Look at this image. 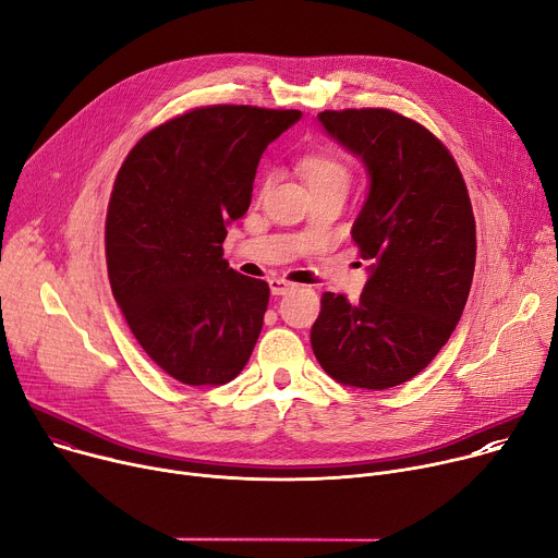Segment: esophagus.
Wrapping results in <instances>:
<instances>
[{
	"label": "esophagus",
	"instance_id": "1",
	"mask_svg": "<svg viewBox=\"0 0 558 558\" xmlns=\"http://www.w3.org/2000/svg\"><path fill=\"white\" fill-rule=\"evenodd\" d=\"M269 289H271L274 295H284L287 291L293 289V282H287V280H282V278H271V280H269Z\"/></svg>",
	"mask_w": 558,
	"mask_h": 558
}]
</instances>
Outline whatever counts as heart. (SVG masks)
Wrapping results in <instances>:
<instances>
[{
	"label": "heart",
	"instance_id": "obj_1",
	"mask_svg": "<svg viewBox=\"0 0 558 558\" xmlns=\"http://www.w3.org/2000/svg\"><path fill=\"white\" fill-rule=\"evenodd\" d=\"M300 173L307 180L312 191L320 189H347L351 182L349 165L333 154H310L300 160ZM267 178L263 180V189L267 186Z\"/></svg>",
	"mask_w": 558,
	"mask_h": 558
}]
</instances>
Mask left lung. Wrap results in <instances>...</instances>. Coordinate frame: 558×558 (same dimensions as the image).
<instances>
[{"instance_id":"obj_1","label":"left lung","mask_w":558,"mask_h":558,"mask_svg":"<svg viewBox=\"0 0 558 558\" xmlns=\"http://www.w3.org/2000/svg\"><path fill=\"white\" fill-rule=\"evenodd\" d=\"M318 122L369 178L351 238L372 265L359 300L323 293L312 347L342 385L396 387L434 361L463 316L476 263L468 186L440 140L410 118L347 109Z\"/></svg>"}]
</instances>
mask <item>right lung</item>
<instances>
[{"label":"right lung","instance_id":"1","mask_svg":"<svg viewBox=\"0 0 558 558\" xmlns=\"http://www.w3.org/2000/svg\"><path fill=\"white\" fill-rule=\"evenodd\" d=\"M300 111L205 107L146 133L124 160L107 216L118 305L150 361L184 385H225L251 359L269 284L222 258L251 205L265 148Z\"/></svg>","mask_w":558,"mask_h":558}]
</instances>
